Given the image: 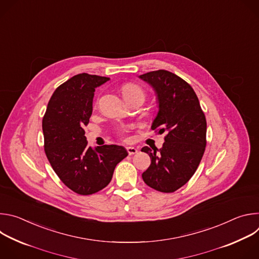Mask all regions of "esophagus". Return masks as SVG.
Instances as JSON below:
<instances>
[{
    "label": "esophagus",
    "instance_id": "34e87169",
    "mask_svg": "<svg viewBox=\"0 0 259 259\" xmlns=\"http://www.w3.org/2000/svg\"><path fill=\"white\" fill-rule=\"evenodd\" d=\"M127 152H128V154H129L130 156H132V155H136V154L138 153V150L135 149V147L128 146V147H127Z\"/></svg>",
    "mask_w": 259,
    "mask_h": 259
}]
</instances>
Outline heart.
Masks as SVG:
<instances>
[{
	"label": "heart",
	"mask_w": 259,
	"mask_h": 259,
	"mask_svg": "<svg viewBox=\"0 0 259 259\" xmlns=\"http://www.w3.org/2000/svg\"><path fill=\"white\" fill-rule=\"evenodd\" d=\"M122 93L125 99H130V98H142L144 99L145 97V92L144 90L137 84L134 83H127L122 86ZM126 128H121L119 129V134L121 136H124L127 133Z\"/></svg>",
	"instance_id": "heart-1"
}]
</instances>
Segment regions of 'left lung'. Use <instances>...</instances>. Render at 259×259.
Masks as SVG:
<instances>
[{"label":"left lung","mask_w":259,"mask_h":259,"mask_svg":"<svg viewBox=\"0 0 259 259\" xmlns=\"http://www.w3.org/2000/svg\"><path fill=\"white\" fill-rule=\"evenodd\" d=\"M140 79L156 90L159 113L152 129L166 132L163 147L144 146L151 165L142 179L152 189L173 193L183 187L195 174L206 147L207 123L198 96L192 86L175 73L159 69L143 73Z\"/></svg>","instance_id":"obj_1"}]
</instances>
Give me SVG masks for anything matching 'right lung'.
<instances>
[{"label": "right lung", "mask_w": 259, "mask_h": 259, "mask_svg": "<svg viewBox=\"0 0 259 259\" xmlns=\"http://www.w3.org/2000/svg\"><path fill=\"white\" fill-rule=\"evenodd\" d=\"M109 78L83 72L73 76L52 94L42 127L44 150L54 172L65 186L88 196L104 189L118 163L128 156L120 145L87 144L84 126L92 115L95 88Z\"/></svg>", "instance_id": "add662e5"}]
</instances>
